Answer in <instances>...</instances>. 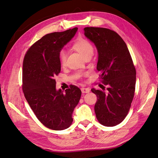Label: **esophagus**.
I'll return each instance as SVG.
<instances>
[{
    "mask_svg": "<svg viewBox=\"0 0 158 158\" xmlns=\"http://www.w3.org/2000/svg\"><path fill=\"white\" fill-rule=\"evenodd\" d=\"M81 91L83 94H85V93H89L90 92V89L89 88H81Z\"/></svg>",
    "mask_w": 158,
    "mask_h": 158,
    "instance_id": "34e87169",
    "label": "esophagus"
}]
</instances>
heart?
<instances>
[{
	"mask_svg": "<svg viewBox=\"0 0 158 158\" xmlns=\"http://www.w3.org/2000/svg\"><path fill=\"white\" fill-rule=\"evenodd\" d=\"M72 48L82 55L84 58L89 55H92L94 52V47L91 43L84 39V38H78L72 45ZM60 63L62 66H64L66 63V55L65 52L62 51L59 55Z\"/></svg>",
	"mask_w": 158,
	"mask_h": 158,
	"instance_id": "obj_1",
	"label": "heart"
}]
</instances>
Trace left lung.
<instances>
[{
  "instance_id": "8db88e82",
  "label": "left lung",
  "mask_w": 158,
  "mask_h": 158,
  "mask_svg": "<svg viewBox=\"0 0 158 158\" xmlns=\"http://www.w3.org/2000/svg\"><path fill=\"white\" fill-rule=\"evenodd\" d=\"M84 35L93 42L98 52L97 70L102 73L107 92L92 88L98 97L95 113L106 127L121 123L128 113L135 95L136 69L125 42L118 33L103 27H87Z\"/></svg>"
}]
</instances>
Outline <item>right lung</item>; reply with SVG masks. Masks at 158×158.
Returning <instances> with one entry per match:
<instances>
[{"instance_id": "obj_1", "label": "right lung", "mask_w": 158, "mask_h": 158, "mask_svg": "<svg viewBox=\"0 0 158 158\" xmlns=\"http://www.w3.org/2000/svg\"><path fill=\"white\" fill-rule=\"evenodd\" d=\"M78 27L48 33L36 41L24 56L22 89L35 116L43 125L55 131L69 128L82 92L76 85L56 89L54 77L60 72V52L74 37Z\"/></svg>"}]
</instances>
